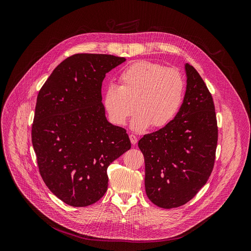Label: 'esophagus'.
I'll list each match as a JSON object with an SVG mask.
<instances>
[{
	"instance_id": "obj_1",
	"label": "esophagus",
	"mask_w": 251,
	"mask_h": 251,
	"mask_svg": "<svg viewBox=\"0 0 251 251\" xmlns=\"http://www.w3.org/2000/svg\"><path fill=\"white\" fill-rule=\"evenodd\" d=\"M129 138H130V141H131V143L133 145H135L136 143H137V137L135 136V135H133V134H131V135H129Z\"/></svg>"
}]
</instances>
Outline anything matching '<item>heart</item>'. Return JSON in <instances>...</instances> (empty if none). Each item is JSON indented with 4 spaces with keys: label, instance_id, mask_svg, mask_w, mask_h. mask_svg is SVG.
Returning a JSON list of instances; mask_svg holds the SVG:
<instances>
[{
    "label": "heart",
    "instance_id": "heart-1",
    "mask_svg": "<svg viewBox=\"0 0 251 251\" xmlns=\"http://www.w3.org/2000/svg\"><path fill=\"white\" fill-rule=\"evenodd\" d=\"M120 86L109 84L104 93V107L110 121L125 125L134 109L132 127L137 131L152 125H169L181 109L185 81L173 68L151 61H138L126 67L119 76Z\"/></svg>",
    "mask_w": 251,
    "mask_h": 251
}]
</instances>
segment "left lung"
Returning <instances> with one entry per match:
<instances>
[{"label":"left lung","instance_id":"1","mask_svg":"<svg viewBox=\"0 0 251 251\" xmlns=\"http://www.w3.org/2000/svg\"><path fill=\"white\" fill-rule=\"evenodd\" d=\"M185 67L187 90L177 115L138 142L146 194L162 208L191 201L207 182L216 159L219 130L212 96L196 68Z\"/></svg>","mask_w":251,"mask_h":251}]
</instances>
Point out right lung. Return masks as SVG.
I'll return each mask as SVG.
<instances>
[{"instance_id": "obj_1", "label": "right lung", "mask_w": 251, "mask_h": 251, "mask_svg": "<svg viewBox=\"0 0 251 251\" xmlns=\"http://www.w3.org/2000/svg\"><path fill=\"white\" fill-rule=\"evenodd\" d=\"M125 60L74 54L54 68L38 94L31 142L40 174L71 206L99 201L108 187L107 168L131 148L126 130L107 121L101 102L105 75Z\"/></svg>"}]
</instances>
